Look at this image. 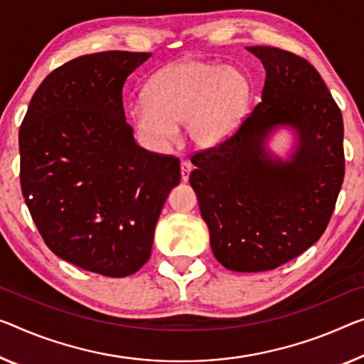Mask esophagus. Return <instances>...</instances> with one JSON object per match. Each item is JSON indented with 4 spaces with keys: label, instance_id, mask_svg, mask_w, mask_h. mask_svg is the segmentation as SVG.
<instances>
[{
    "label": "esophagus",
    "instance_id": "esophagus-1",
    "mask_svg": "<svg viewBox=\"0 0 364 364\" xmlns=\"http://www.w3.org/2000/svg\"><path fill=\"white\" fill-rule=\"evenodd\" d=\"M190 171H192V164H190L188 161H181V176H182L183 182L188 181Z\"/></svg>",
    "mask_w": 364,
    "mask_h": 364
}]
</instances>
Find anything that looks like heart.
<instances>
[{
	"label": "heart",
	"instance_id": "heart-1",
	"mask_svg": "<svg viewBox=\"0 0 364 364\" xmlns=\"http://www.w3.org/2000/svg\"><path fill=\"white\" fill-rule=\"evenodd\" d=\"M252 86L236 68L201 60H183L156 73L146 99L132 109L136 130L156 144L176 138L186 124L195 146L210 148L231 135L247 109Z\"/></svg>",
	"mask_w": 364,
	"mask_h": 364
}]
</instances>
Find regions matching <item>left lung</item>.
<instances>
[{
    "label": "left lung",
    "instance_id": "left-lung-1",
    "mask_svg": "<svg viewBox=\"0 0 364 364\" xmlns=\"http://www.w3.org/2000/svg\"><path fill=\"white\" fill-rule=\"evenodd\" d=\"M247 50L267 73L262 102L221 143L192 154L188 181L216 260L232 272H267L326 231L345 177L343 119L309 61L268 46ZM277 124L300 135L288 164L264 153Z\"/></svg>",
    "mask_w": 364,
    "mask_h": 364
}]
</instances>
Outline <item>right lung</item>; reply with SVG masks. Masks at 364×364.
Instances as JSON below:
<instances>
[{
  "label": "right lung",
  "instance_id": "obj_1",
  "mask_svg": "<svg viewBox=\"0 0 364 364\" xmlns=\"http://www.w3.org/2000/svg\"><path fill=\"white\" fill-rule=\"evenodd\" d=\"M149 57L109 50L58 66L19 130L22 197L43 242L104 277L146 264L164 201L181 182L176 156L138 146L125 120L124 85Z\"/></svg>",
  "mask_w": 364,
  "mask_h": 364
}]
</instances>
